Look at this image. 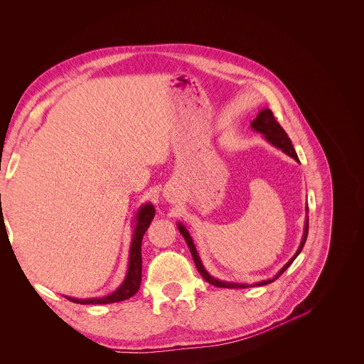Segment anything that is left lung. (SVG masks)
<instances>
[{"mask_svg": "<svg viewBox=\"0 0 364 364\" xmlns=\"http://www.w3.org/2000/svg\"><path fill=\"white\" fill-rule=\"evenodd\" d=\"M250 126H252V129H253L255 132L262 133L263 137H264L266 140H268L271 144H274L275 148L281 149L284 154H287L288 156H291L293 159H296V161L299 162V156H297V154H296V151H294V146H293L291 140H289V137L287 136L285 130L279 126V123L275 119V117H274V114H272L271 109H268V108L262 109V111L257 114V117L252 121ZM306 210L309 212V208H306ZM177 225H178V231H180L181 235L184 237L186 243H187V246H188V249H190V253H191V256H193V260H195V264H196L198 271L200 272V275H202L209 284H212V285H215V287H220V288H249V287H262V285L274 282L277 278H279V277L284 274V271L288 268V266L294 262V259L300 255V252L303 250L304 243H306L307 232H309V218H306V223H304V234H303L300 247H299V250L296 252V255L282 266V268L278 271V274H277L274 278L266 279V281H260V282H256V284H253V285H252V284L225 282V281H220V279H216V278L210 277V275L208 274V271L203 268V264H202V262H200V257H199V255H198V250H196V247H195V243H193V240H191L188 231L186 230V227H184L181 223H178Z\"/></svg>", "mask_w": 364, "mask_h": 364, "instance_id": "obj_1", "label": "left lung"}]
</instances>
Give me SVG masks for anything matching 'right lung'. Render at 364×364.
Here are the masks:
<instances>
[{
    "label": "right lung",
    "mask_w": 364,
    "mask_h": 364,
    "mask_svg": "<svg viewBox=\"0 0 364 364\" xmlns=\"http://www.w3.org/2000/svg\"><path fill=\"white\" fill-rule=\"evenodd\" d=\"M155 216V208L151 203L143 205L136 215V225L134 232L130 245V257H129V269L127 275L115 291L107 297L102 299H71L67 297L70 301H75L79 304H108V303H117L123 301L130 297H133L141 282V238L149 228L152 220Z\"/></svg>",
    "instance_id": "right-lung-1"
}]
</instances>
